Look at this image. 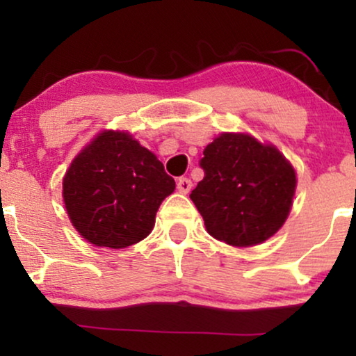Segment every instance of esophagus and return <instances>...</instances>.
<instances>
[{
  "instance_id": "obj_1",
  "label": "esophagus",
  "mask_w": 356,
  "mask_h": 356,
  "mask_svg": "<svg viewBox=\"0 0 356 356\" xmlns=\"http://www.w3.org/2000/svg\"><path fill=\"white\" fill-rule=\"evenodd\" d=\"M191 189H192L191 179H187V177H179V181H177V191L182 192V194H187V192H189Z\"/></svg>"
}]
</instances>
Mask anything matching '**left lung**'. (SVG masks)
Instances as JSON below:
<instances>
[{
  "label": "left lung",
  "mask_w": 356,
  "mask_h": 356,
  "mask_svg": "<svg viewBox=\"0 0 356 356\" xmlns=\"http://www.w3.org/2000/svg\"><path fill=\"white\" fill-rule=\"evenodd\" d=\"M199 165L204 179L191 199L212 238L254 246L283 226L296 174L276 147L244 134H222L204 149Z\"/></svg>",
  "instance_id": "left-lung-1"
}]
</instances>
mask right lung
I'll list each match as a JSON object with an SVG mask.
<instances>
[{
	"label": "right lung",
	"instance_id": "add662e5",
	"mask_svg": "<svg viewBox=\"0 0 356 356\" xmlns=\"http://www.w3.org/2000/svg\"><path fill=\"white\" fill-rule=\"evenodd\" d=\"M175 189L161 161L129 134L102 132L63 177L75 229L95 246L120 249L152 231L159 206Z\"/></svg>",
	"mask_w": 356,
	"mask_h": 356
}]
</instances>
